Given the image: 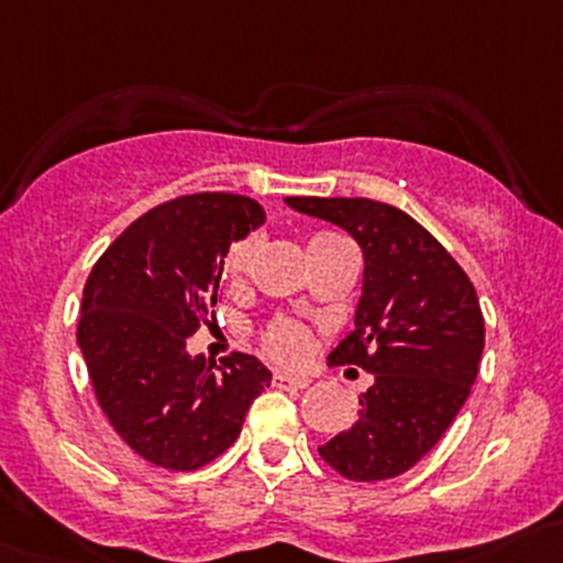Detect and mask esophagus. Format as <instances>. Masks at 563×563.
I'll return each instance as SVG.
<instances>
[{"mask_svg": "<svg viewBox=\"0 0 563 563\" xmlns=\"http://www.w3.org/2000/svg\"><path fill=\"white\" fill-rule=\"evenodd\" d=\"M272 384L277 389H286V391H299L308 387V378H299V376H288V373H275L272 376Z\"/></svg>", "mask_w": 563, "mask_h": 563, "instance_id": "esophagus-1", "label": "esophagus"}]
</instances>
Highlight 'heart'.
<instances>
[{"instance_id":"b5f03b06","label":"heart","mask_w":563,"mask_h":563,"mask_svg":"<svg viewBox=\"0 0 563 563\" xmlns=\"http://www.w3.org/2000/svg\"><path fill=\"white\" fill-rule=\"evenodd\" d=\"M338 242H343L338 234L318 231V234H313L308 240L310 258L318 253H323L327 247L338 245ZM253 245H255L253 236H245V240H236L234 245L225 250L223 264H220L223 277H240L242 275L250 253H253ZM261 343H264V349L269 351V356H275L277 362H286V365H299V362L308 360L310 351H313V334H310V329L305 327L302 321H297V318L280 316V318H275V321L266 323Z\"/></svg>"}]
</instances>
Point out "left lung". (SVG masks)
Instances as JSON below:
<instances>
[{
    "instance_id": "1",
    "label": "left lung",
    "mask_w": 563,
    "mask_h": 563,
    "mask_svg": "<svg viewBox=\"0 0 563 563\" xmlns=\"http://www.w3.org/2000/svg\"><path fill=\"white\" fill-rule=\"evenodd\" d=\"M288 207L349 231L365 255L354 329L332 365L373 373L360 413L318 455L340 476L382 482L428 455L468 397L485 318L463 266L411 214L371 198L291 196Z\"/></svg>"
}]
</instances>
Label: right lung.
<instances>
[{"mask_svg":"<svg viewBox=\"0 0 563 563\" xmlns=\"http://www.w3.org/2000/svg\"><path fill=\"white\" fill-rule=\"evenodd\" d=\"M258 223L264 209L247 196H179L133 220L87 277L76 334L95 397L124 444L161 468L223 455L272 382L240 351L220 365L187 354L218 302L225 250Z\"/></svg>","mask_w":563,"mask_h":563,"instance_id":"right-lung-1","label":"right lung"}]
</instances>
